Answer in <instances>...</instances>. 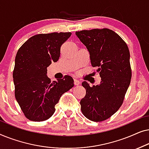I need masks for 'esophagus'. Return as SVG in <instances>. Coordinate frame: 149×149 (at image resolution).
<instances>
[{"label":"esophagus","instance_id":"esophagus-1","mask_svg":"<svg viewBox=\"0 0 149 149\" xmlns=\"http://www.w3.org/2000/svg\"><path fill=\"white\" fill-rule=\"evenodd\" d=\"M74 83L75 85H79V84H80V81H79L78 79H74Z\"/></svg>","mask_w":149,"mask_h":149}]
</instances>
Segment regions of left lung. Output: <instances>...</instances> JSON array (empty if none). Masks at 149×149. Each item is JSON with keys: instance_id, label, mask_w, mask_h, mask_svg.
Listing matches in <instances>:
<instances>
[{"instance_id": "left-lung-1", "label": "left lung", "mask_w": 149, "mask_h": 149, "mask_svg": "<svg viewBox=\"0 0 149 149\" xmlns=\"http://www.w3.org/2000/svg\"><path fill=\"white\" fill-rule=\"evenodd\" d=\"M76 35L86 46L91 66L97 68L100 84L82 85L85 96L80 102L83 115L92 121L109 119L123 104L132 78L130 51L120 36L108 28L81 30Z\"/></svg>"}]
</instances>
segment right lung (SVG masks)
I'll list each match as a JSON object with an SVG mask.
<instances>
[{
	"mask_svg": "<svg viewBox=\"0 0 149 149\" xmlns=\"http://www.w3.org/2000/svg\"><path fill=\"white\" fill-rule=\"evenodd\" d=\"M71 32L39 34L30 37L17 51L13 72L15 96L30 121H43L54 115L63 93L73 87L70 76L51 82L47 68L56 62L62 45Z\"/></svg>",
	"mask_w": 149,
	"mask_h": 149,
	"instance_id": "add662e5",
	"label": "right lung"
}]
</instances>
